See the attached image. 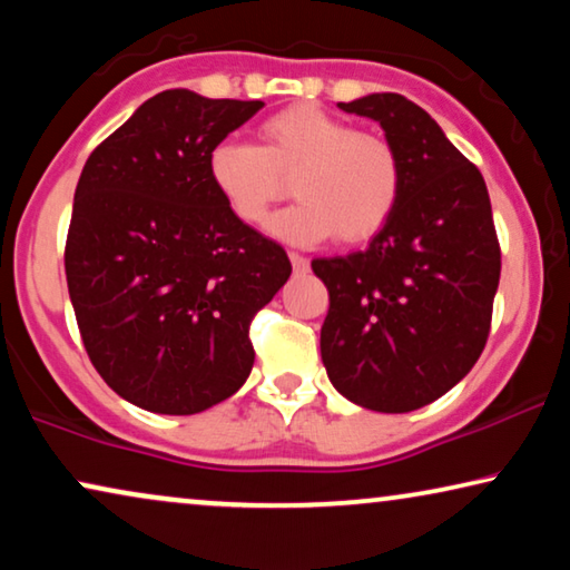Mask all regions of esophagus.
I'll use <instances>...</instances> for the list:
<instances>
[{"label":"esophagus","instance_id":"1","mask_svg":"<svg viewBox=\"0 0 570 570\" xmlns=\"http://www.w3.org/2000/svg\"><path fill=\"white\" fill-rule=\"evenodd\" d=\"M291 262H293V269L301 272V275H303V272H308V259H306V256L291 252Z\"/></svg>","mask_w":570,"mask_h":570}]
</instances>
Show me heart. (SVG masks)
I'll return each mask as SVG.
<instances>
[{
  "instance_id": "b5f03b06",
  "label": "heart",
  "mask_w": 570,
  "mask_h": 570,
  "mask_svg": "<svg viewBox=\"0 0 570 570\" xmlns=\"http://www.w3.org/2000/svg\"><path fill=\"white\" fill-rule=\"evenodd\" d=\"M262 147L223 139L207 155V176L217 197L240 223L262 225L269 207L295 178L301 202L272 217V236L316 244L337 233L357 244L384 228L402 189L394 147L355 131L324 108L298 104L272 114L259 127Z\"/></svg>"
}]
</instances>
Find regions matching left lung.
Here are the masks:
<instances>
[{
    "label": "left lung",
    "mask_w": 570,
    "mask_h": 570,
    "mask_svg": "<svg viewBox=\"0 0 570 570\" xmlns=\"http://www.w3.org/2000/svg\"><path fill=\"white\" fill-rule=\"evenodd\" d=\"M342 111L381 124L402 168L392 217L368 248L318 256L330 291L322 361L332 386L376 412H412L454 389L485 347L501 279L485 178L400 92Z\"/></svg>",
    "instance_id": "obj_1"
}]
</instances>
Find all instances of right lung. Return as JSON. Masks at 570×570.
<instances>
[{
    "instance_id": "obj_1",
    "label": "right lung",
    "mask_w": 570,
    "mask_h": 570,
    "mask_svg": "<svg viewBox=\"0 0 570 570\" xmlns=\"http://www.w3.org/2000/svg\"><path fill=\"white\" fill-rule=\"evenodd\" d=\"M262 106L163 90L77 181L69 301L96 371L147 412L197 415L236 394L254 365L248 324L293 272L207 176L209 150Z\"/></svg>"
}]
</instances>
